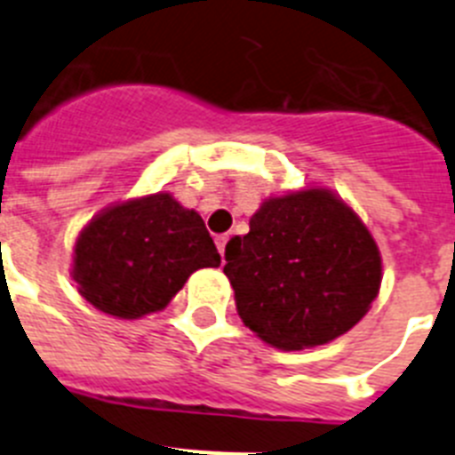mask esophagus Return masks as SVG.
<instances>
[{
	"mask_svg": "<svg viewBox=\"0 0 455 455\" xmlns=\"http://www.w3.org/2000/svg\"><path fill=\"white\" fill-rule=\"evenodd\" d=\"M228 241H230V235H219L216 236V248H219L220 257L225 259V246H228Z\"/></svg>",
	"mask_w": 455,
	"mask_h": 455,
	"instance_id": "esophagus-1",
	"label": "esophagus"
}]
</instances>
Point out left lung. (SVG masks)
<instances>
[{
  "label": "left lung",
  "instance_id": "1",
  "mask_svg": "<svg viewBox=\"0 0 455 455\" xmlns=\"http://www.w3.org/2000/svg\"><path fill=\"white\" fill-rule=\"evenodd\" d=\"M236 312L284 351L328 344L371 307L383 264L367 225L328 188L268 198L225 246Z\"/></svg>",
  "mask_w": 455,
  "mask_h": 455
}]
</instances>
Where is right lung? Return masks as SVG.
I'll return each mask as SVG.
<instances>
[{
	"label": "right lung",
	"instance_id": "obj_1",
	"mask_svg": "<svg viewBox=\"0 0 455 455\" xmlns=\"http://www.w3.org/2000/svg\"><path fill=\"white\" fill-rule=\"evenodd\" d=\"M219 264L198 212L159 191L100 212L75 243L72 277L100 312L140 319L166 307L193 271Z\"/></svg>",
	"mask_w": 455,
	"mask_h": 455
}]
</instances>
